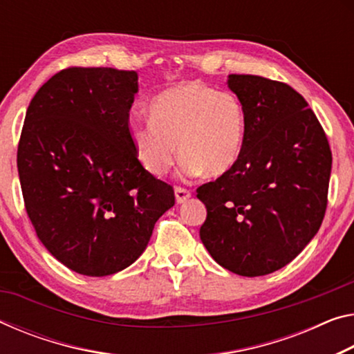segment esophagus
Instances as JSON below:
<instances>
[{
    "label": "esophagus",
    "instance_id": "esophagus-1",
    "mask_svg": "<svg viewBox=\"0 0 354 354\" xmlns=\"http://www.w3.org/2000/svg\"><path fill=\"white\" fill-rule=\"evenodd\" d=\"M190 195H192V192H190L189 189H184V187H175V197H176V201L178 203H184Z\"/></svg>",
    "mask_w": 354,
    "mask_h": 354
}]
</instances>
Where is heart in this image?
<instances>
[{"label":"heart","instance_id":"obj_1","mask_svg":"<svg viewBox=\"0 0 354 354\" xmlns=\"http://www.w3.org/2000/svg\"><path fill=\"white\" fill-rule=\"evenodd\" d=\"M245 113L236 94L189 82L165 89L149 104V121L129 124L140 164L162 176L183 156V175L221 176L236 164ZM178 148H176V145Z\"/></svg>","mask_w":354,"mask_h":354}]
</instances>
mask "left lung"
<instances>
[{"label":"left lung","mask_w":354,"mask_h":354,"mask_svg":"<svg viewBox=\"0 0 354 354\" xmlns=\"http://www.w3.org/2000/svg\"><path fill=\"white\" fill-rule=\"evenodd\" d=\"M228 88L244 106V145L236 164L197 189L207 212L200 238L228 271L266 276L322 227L333 154L315 113L287 83L232 74Z\"/></svg>","instance_id":"8db88e82"}]
</instances>
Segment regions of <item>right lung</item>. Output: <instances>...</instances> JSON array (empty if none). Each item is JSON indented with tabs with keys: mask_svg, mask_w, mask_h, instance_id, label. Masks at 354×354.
Returning <instances> with one entry per match:
<instances>
[{
	"mask_svg": "<svg viewBox=\"0 0 354 354\" xmlns=\"http://www.w3.org/2000/svg\"><path fill=\"white\" fill-rule=\"evenodd\" d=\"M137 91L136 71L67 67L26 110L17 167L28 217L50 254L83 276L131 266L175 205L129 137Z\"/></svg>",
	"mask_w": 354,
	"mask_h": 354,
	"instance_id": "1",
	"label": "right lung"
}]
</instances>
